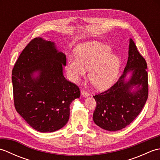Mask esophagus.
I'll list each match as a JSON object with an SVG mask.
<instances>
[{"label":"esophagus","instance_id":"esophagus-1","mask_svg":"<svg viewBox=\"0 0 160 160\" xmlns=\"http://www.w3.org/2000/svg\"><path fill=\"white\" fill-rule=\"evenodd\" d=\"M81 95H82V96L83 97H88V96H89V93L87 92V91L84 90V89L81 90Z\"/></svg>","mask_w":160,"mask_h":160}]
</instances>
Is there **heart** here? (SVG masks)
I'll return each mask as SVG.
<instances>
[{"label":"heart","mask_w":160,"mask_h":160,"mask_svg":"<svg viewBox=\"0 0 160 160\" xmlns=\"http://www.w3.org/2000/svg\"><path fill=\"white\" fill-rule=\"evenodd\" d=\"M76 58H68L67 71L73 82H79L89 70V79L98 90H106L116 82L120 73L121 60L111 54L109 46L98 42L82 44L75 49Z\"/></svg>","instance_id":"heart-1"}]
</instances>
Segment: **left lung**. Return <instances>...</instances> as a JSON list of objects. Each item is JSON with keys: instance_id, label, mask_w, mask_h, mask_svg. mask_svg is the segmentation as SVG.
Masks as SVG:
<instances>
[{"instance_id": "8db88e82", "label": "left lung", "mask_w": 160, "mask_h": 160, "mask_svg": "<svg viewBox=\"0 0 160 160\" xmlns=\"http://www.w3.org/2000/svg\"><path fill=\"white\" fill-rule=\"evenodd\" d=\"M147 64L130 39L128 58L124 73L108 90L93 96L97 103L93 115L95 123L102 128L116 131L127 127L140 113L148 95ZM132 76L125 82L127 73ZM133 86L137 89L130 90Z\"/></svg>"}]
</instances>
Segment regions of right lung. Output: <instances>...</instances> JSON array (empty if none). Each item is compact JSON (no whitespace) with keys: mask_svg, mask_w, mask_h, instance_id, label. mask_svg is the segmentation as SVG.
I'll return each instance as SVG.
<instances>
[{"mask_svg":"<svg viewBox=\"0 0 160 160\" xmlns=\"http://www.w3.org/2000/svg\"><path fill=\"white\" fill-rule=\"evenodd\" d=\"M66 56L42 38L30 41L12 70L14 107L31 127L40 132H53L65 125L70 104L80 96L76 84L62 73ZM38 72L39 76L32 74Z\"/></svg>","mask_w":160,"mask_h":160,"instance_id":"1","label":"right lung"}]
</instances>
